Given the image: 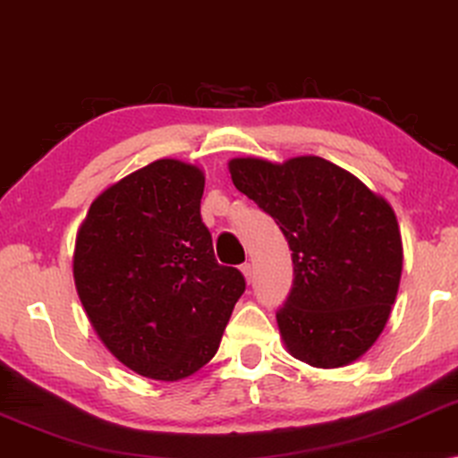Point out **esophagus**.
Masks as SVG:
<instances>
[{
  "label": "esophagus",
  "mask_w": 458,
  "mask_h": 458,
  "mask_svg": "<svg viewBox=\"0 0 458 458\" xmlns=\"http://www.w3.org/2000/svg\"><path fill=\"white\" fill-rule=\"evenodd\" d=\"M242 273H243V277H246L248 284H252V279H254V267L250 265V262H243V265H242Z\"/></svg>",
  "instance_id": "esophagus-1"
}]
</instances>
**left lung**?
Masks as SVG:
<instances>
[{
  "label": "left lung",
  "mask_w": 458,
  "mask_h": 458,
  "mask_svg": "<svg viewBox=\"0 0 458 458\" xmlns=\"http://www.w3.org/2000/svg\"><path fill=\"white\" fill-rule=\"evenodd\" d=\"M233 185L275 218L292 250V290L277 309L293 359L334 369L365 354L396 300V216L354 174L318 156L229 162Z\"/></svg>",
  "instance_id": "8db88e82"
}]
</instances>
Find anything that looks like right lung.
<instances>
[{
    "label": "right lung",
    "instance_id": "1",
    "mask_svg": "<svg viewBox=\"0 0 458 458\" xmlns=\"http://www.w3.org/2000/svg\"><path fill=\"white\" fill-rule=\"evenodd\" d=\"M204 174L156 160L91 204L74 284L99 340L143 377L177 381L216 354L246 279L218 265L199 215Z\"/></svg>",
    "mask_w": 458,
    "mask_h": 458
}]
</instances>
